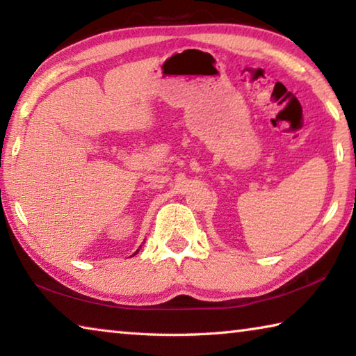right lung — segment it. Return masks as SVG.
<instances>
[{
  "label": "right lung",
  "instance_id": "right-lung-1",
  "mask_svg": "<svg viewBox=\"0 0 356 356\" xmlns=\"http://www.w3.org/2000/svg\"><path fill=\"white\" fill-rule=\"evenodd\" d=\"M140 248H141V246H140ZM138 251H140V250H138ZM138 251H136V252H138ZM136 252H135V254H136Z\"/></svg>",
  "mask_w": 356,
  "mask_h": 356
}]
</instances>
